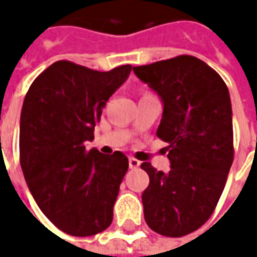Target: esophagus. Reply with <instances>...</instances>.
<instances>
[{"mask_svg":"<svg viewBox=\"0 0 257 257\" xmlns=\"http://www.w3.org/2000/svg\"><path fill=\"white\" fill-rule=\"evenodd\" d=\"M129 167H131V169H136V168L140 167V161L135 160V158H129Z\"/></svg>","mask_w":257,"mask_h":257,"instance_id":"esophagus-1","label":"esophagus"}]
</instances>
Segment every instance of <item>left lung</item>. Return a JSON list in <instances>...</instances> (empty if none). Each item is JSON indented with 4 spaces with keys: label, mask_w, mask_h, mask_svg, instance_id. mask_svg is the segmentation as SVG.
Masks as SVG:
<instances>
[{
    "label": "left lung",
    "mask_w": 257,
    "mask_h": 257,
    "mask_svg": "<svg viewBox=\"0 0 257 257\" xmlns=\"http://www.w3.org/2000/svg\"><path fill=\"white\" fill-rule=\"evenodd\" d=\"M162 101L157 136L168 142L171 171L143 162L150 184L142 194L145 220L165 237H183L209 219L231 168L232 110L224 81L194 56L134 67Z\"/></svg>",
    "instance_id": "obj_1"
}]
</instances>
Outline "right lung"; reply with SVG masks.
<instances>
[{"instance_id": "obj_1", "label": "right lung", "mask_w": 257, "mask_h": 257, "mask_svg": "<svg viewBox=\"0 0 257 257\" xmlns=\"http://www.w3.org/2000/svg\"><path fill=\"white\" fill-rule=\"evenodd\" d=\"M132 66L95 71L67 60L31 84L20 114V165L33 198L59 230L89 237L106 230L128 171L121 151L86 150L110 96Z\"/></svg>"}]
</instances>
